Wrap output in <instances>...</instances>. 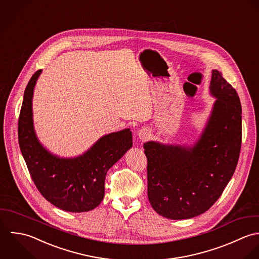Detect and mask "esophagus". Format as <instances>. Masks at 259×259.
Listing matches in <instances>:
<instances>
[{
	"instance_id": "esophagus-1",
	"label": "esophagus",
	"mask_w": 259,
	"mask_h": 259,
	"mask_svg": "<svg viewBox=\"0 0 259 259\" xmlns=\"http://www.w3.org/2000/svg\"><path fill=\"white\" fill-rule=\"evenodd\" d=\"M149 137H150V132H149V130L146 129V128H142V129L138 132V138H139L140 141H142V142H144V141H146L147 139H149Z\"/></svg>"
}]
</instances>
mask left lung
<instances>
[{"label": "left lung", "instance_id": "left-lung-1", "mask_svg": "<svg viewBox=\"0 0 259 259\" xmlns=\"http://www.w3.org/2000/svg\"><path fill=\"white\" fill-rule=\"evenodd\" d=\"M209 92L216 100L192 145L144 143L148 160V198L156 212L181 220L207 211L230 181L241 147V104L218 70Z\"/></svg>", "mask_w": 259, "mask_h": 259}]
</instances>
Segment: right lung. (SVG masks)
Wrapping results in <instances>:
<instances>
[{
  "label": "right lung",
  "instance_id": "1",
  "mask_svg": "<svg viewBox=\"0 0 259 259\" xmlns=\"http://www.w3.org/2000/svg\"><path fill=\"white\" fill-rule=\"evenodd\" d=\"M42 70L29 81L19 117V145L40 193L54 206L68 212H86L98 206L105 194L107 171L132 147V132L124 129L99 138L76 157L53 154L37 137L33 95Z\"/></svg>",
  "mask_w": 259,
  "mask_h": 259
}]
</instances>
